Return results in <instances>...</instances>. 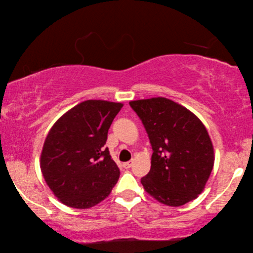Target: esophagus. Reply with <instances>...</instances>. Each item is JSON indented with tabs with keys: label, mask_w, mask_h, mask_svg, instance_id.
Returning <instances> with one entry per match:
<instances>
[{
	"label": "esophagus",
	"mask_w": 253,
	"mask_h": 253,
	"mask_svg": "<svg viewBox=\"0 0 253 253\" xmlns=\"http://www.w3.org/2000/svg\"><path fill=\"white\" fill-rule=\"evenodd\" d=\"M132 164H133V162L132 161H129V162H126V164H124L123 165V167L124 168H131V167H132Z\"/></svg>",
	"instance_id": "34e87169"
}]
</instances>
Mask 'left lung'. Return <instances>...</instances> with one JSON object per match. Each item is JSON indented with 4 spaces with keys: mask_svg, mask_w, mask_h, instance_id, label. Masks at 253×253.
<instances>
[{
    "mask_svg": "<svg viewBox=\"0 0 253 253\" xmlns=\"http://www.w3.org/2000/svg\"><path fill=\"white\" fill-rule=\"evenodd\" d=\"M143 122L152 150L145 191L167 206H182L203 192L214 165V148L202 121L167 98L130 101Z\"/></svg>",
    "mask_w": 253,
    "mask_h": 253,
    "instance_id": "obj_1",
    "label": "left lung"
}]
</instances>
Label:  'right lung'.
I'll list each match as a JSON object with an SVG mask.
<instances>
[{
    "label": "right lung",
    "mask_w": 253,
    "mask_h": 253,
    "mask_svg": "<svg viewBox=\"0 0 253 253\" xmlns=\"http://www.w3.org/2000/svg\"><path fill=\"white\" fill-rule=\"evenodd\" d=\"M121 102L86 100L64 113L50 127L40 157L42 176L62 204L85 210L112 192L120 169L105 148Z\"/></svg>",
    "instance_id": "right-lung-1"
}]
</instances>
